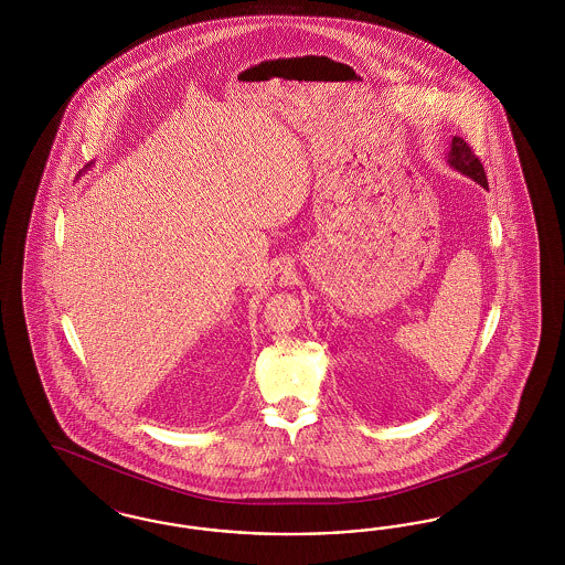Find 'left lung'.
<instances>
[{"instance_id":"left-lung-1","label":"left lung","mask_w":565,"mask_h":565,"mask_svg":"<svg viewBox=\"0 0 565 565\" xmlns=\"http://www.w3.org/2000/svg\"><path fill=\"white\" fill-rule=\"evenodd\" d=\"M447 162H449V167H454L456 171L463 173L466 178L475 180L477 184H481L483 189H487V175H484L483 164L475 157L472 148L461 137H454L451 139Z\"/></svg>"}]
</instances>
